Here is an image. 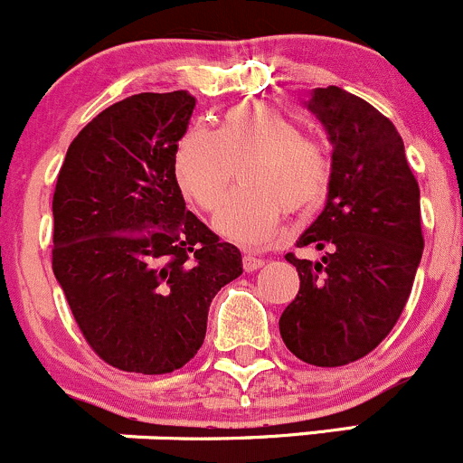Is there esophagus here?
<instances>
[{"instance_id": "obj_1", "label": "esophagus", "mask_w": 463, "mask_h": 463, "mask_svg": "<svg viewBox=\"0 0 463 463\" xmlns=\"http://www.w3.org/2000/svg\"><path fill=\"white\" fill-rule=\"evenodd\" d=\"M263 266H266V259L257 257V254H252V252H245V257H243L245 270L254 272V270H259V268H263Z\"/></svg>"}]
</instances>
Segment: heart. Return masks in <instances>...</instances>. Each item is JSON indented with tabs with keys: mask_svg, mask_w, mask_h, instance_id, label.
<instances>
[{
	"mask_svg": "<svg viewBox=\"0 0 463 463\" xmlns=\"http://www.w3.org/2000/svg\"><path fill=\"white\" fill-rule=\"evenodd\" d=\"M241 163L243 186L229 193L215 213V229L239 243H263L284 209L314 211L332 184V161L323 145L270 102L236 104L215 131L200 122L188 127L175 145V182L193 204L211 211Z\"/></svg>",
	"mask_w": 463,
	"mask_h": 463,
	"instance_id": "b5f03b06",
	"label": "heart"
}]
</instances>
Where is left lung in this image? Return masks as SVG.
I'll list each match as a JSON object with an SVG mask.
<instances>
[{
	"label": "left lung",
	"mask_w": 463,
	"mask_h": 463,
	"mask_svg": "<svg viewBox=\"0 0 463 463\" xmlns=\"http://www.w3.org/2000/svg\"><path fill=\"white\" fill-rule=\"evenodd\" d=\"M305 107L332 143L325 209L286 254L300 293L284 309L286 347L311 366H345L375 350L402 314L422 257L420 191L398 129L375 107L338 86L316 88Z\"/></svg>",
	"instance_id": "obj_1"
}]
</instances>
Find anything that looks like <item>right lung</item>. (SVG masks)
<instances>
[{"label": "right lung", "mask_w": 463, "mask_h": 463, "mask_svg": "<svg viewBox=\"0 0 463 463\" xmlns=\"http://www.w3.org/2000/svg\"><path fill=\"white\" fill-rule=\"evenodd\" d=\"M193 109L186 90L127 97L79 131L56 179V281L88 345L127 373L188 364L211 300L243 272L239 248L186 209L175 182Z\"/></svg>", "instance_id": "1"}]
</instances>
